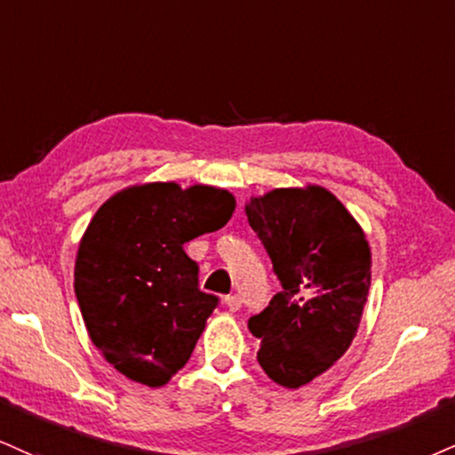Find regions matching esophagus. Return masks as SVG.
I'll return each mask as SVG.
<instances>
[{
  "mask_svg": "<svg viewBox=\"0 0 455 455\" xmlns=\"http://www.w3.org/2000/svg\"><path fill=\"white\" fill-rule=\"evenodd\" d=\"M226 306H228L232 312L240 310V306H243V297H240V295H228V297H226Z\"/></svg>",
  "mask_w": 455,
  "mask_h": 455,
  "instance_id": "esophagus-1",
  "label": "esophagus"
}]
</instances>
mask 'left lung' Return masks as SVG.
<instances>
[{
	"instance_id": "left-lung-1",
	"label": "left lung",
	"mask_w": 455,
	"mask_h": 455,
	"mask_svg": "<svg viewBox=\"0 0 455 455\" xmlns=\"http://www.w3.org/2000/svg\"><path fill=\"white\" fill-rule=\"evenodd\" d=\"M249 226L272 259L283 291L249 318L267 378L299 388L355 339L371 284V251L355 217L318 185L251 198Z\"/></svg>"
}]
</instances>
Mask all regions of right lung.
<instances>
[{
    "label": "right lung",
    "mask_w": 455,
    "mask_h": 455,
    "mask_svg": "<svg viewBox=\"0 0 455 455\" xmlns=\"http://www.w3.org/2000/svg\"><path fill=\"white\" fill-rule=\"evenodd\" d=\"M234 206L228 189L148 183L92 217L73 287L92 344L128 379L158 388L189 361L219 297L200 291L183 244L226 226Z\"/></svg>",
    "instance_id": "1"
}]
</instances>
